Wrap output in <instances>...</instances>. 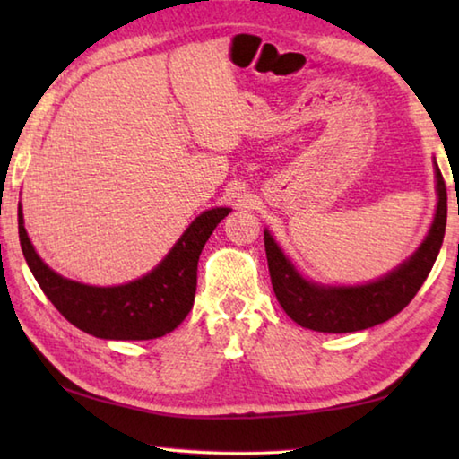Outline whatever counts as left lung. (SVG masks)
<instances>
[{
	"mask_svg": "<svg viewBox=\"0 0 459 459\" xmlns=\"http://www.w3.org/2000/svg\"><path fill=\"white\" fill-rule=\"evenodd\" d=\"M435 180H437L435 188L439 200L425 240L405 263L372 283L330 287L307 281L285 257L269 230H265L271 285L285 314L301 328L344 333L372 328L391 320L403 307H407L429 275L446 235L447 192L437 164H435Z\"/></svg>",
	"mask_w": 459,
	"mask_h": 459,
	"instance_id": "1",
	"label": "left lung"
}]
</instances>
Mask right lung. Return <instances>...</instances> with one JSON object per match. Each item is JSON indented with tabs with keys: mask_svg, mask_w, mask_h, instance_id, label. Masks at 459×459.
<instances>
[{
	"mask_svg": "<svg viewBox=\"0 0 459 459\" xmlns=\"http://www.w3.org/2000/svg\"><path fill=\"white\" fill-rule=\"evenodd\" d=\"M230 208H212L196 216L166 259L150 273L115 287L84 285L52 271L38 257L18 206L20 245L38 285L52 306L76 328L105 340H152L184 322L194 306L202 248Z\"/></svg>",
	"mask_w": 459,
	"mask_h": 459,
	"instance_id": "obj_1",
	"label": "right lung"
}]
</instances>
